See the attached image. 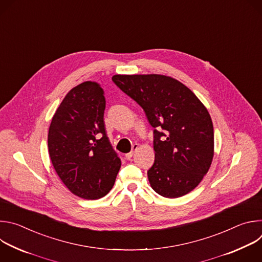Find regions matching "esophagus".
<instances>
[{"label": "esophagus", "instance_id": "34e87169", "mask_svg": "<svg viewBox=\"0 0 262 262\" xmlns=\"http://www.w3.org/2000/svg\"><path fill=\"white\" fill-rule=\"evenodd\" d=\"M138 146H139L138 144H134V145H133V150H132L130 152H128V154L125 155V159H126V160H132V158H133V156H134V152L138 149Z\"/></svg>", "mask_w": 262, "mask_h": 262}]
</instances>
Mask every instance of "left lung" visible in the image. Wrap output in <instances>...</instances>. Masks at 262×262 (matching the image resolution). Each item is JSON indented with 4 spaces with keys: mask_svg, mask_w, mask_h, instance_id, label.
I'll return each mask as SVG.
<instances>
[{
    "mask_svg": "<svg viewBox=\"0 0 262 262\" xmlns=\"http://www.w3.org/2000/svg\"><path fill=\"white\" fill-rule=\"evenodd\" d=\"M112 81L145 112L154 129L151 188L166 198L193 191L213 158V126L203 103L188 88L161 74H116Z\"/></svg>",
    "mask_w": 262,
    "mask_h": 262,
    "instance_id": "left-lung-1",
    "label": "left lung"
}]
</instances>
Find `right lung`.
Wrapping results in <instances>:
<instances>
[{
	"instance_id": "1",
	"label": "right lung",
	"mask_w": 262,
	"mask_h": 262,
	"mask_svg": "<svg viewBox=\"0 0 262 262\" xmlns=\"http://www.w3.org/2000/svg\"><path fill=\"white\" fill-rule=\"evenodd\" d=\"M104 107L99 85L82 83L64 97L49 129V152L57 174L71 193L88 200L105 196L121 167L106 135Z\"/></svg>"
}]
</instances>
